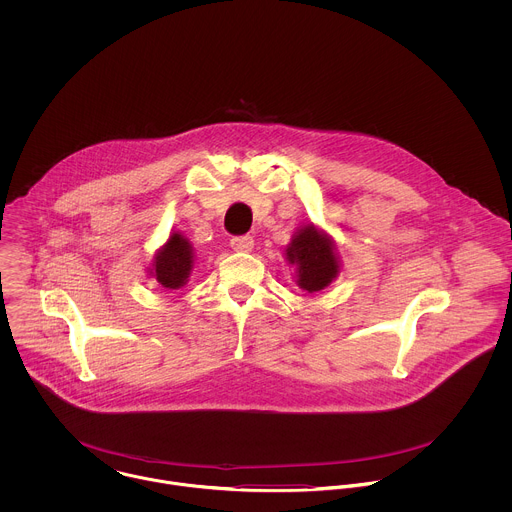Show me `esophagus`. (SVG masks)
I'll return each instance as SVG.
<instances>
[{
  "instance_id": "esophagus-1",
  "label": "esophagus",
  "mask_w": 512,
  "mask_h": 512,
  "mask_svg": "<svg viewBox=\"0 0 512 512\" xmlns=\"http://www.w3.org/2000/svg\"><path fill=\"white\" fill-rule=\"evenodd\" d=\"M230 246L234 252H250L254 248V238L252 236H234L230 240Z\"/></svg>"
}]
</instances>
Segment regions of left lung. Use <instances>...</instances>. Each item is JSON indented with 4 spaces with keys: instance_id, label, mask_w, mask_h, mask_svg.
Wrapping results in <instances>:
<instances>
[{
    "instance_id": "left-lung-1",
    "label": "left lung",
    "mask_w": 512,
    "mask_h": 512,
    "mask_svg": "<svg viewBox=\"0 0 512 512\" xmlns=\"http://www.w3.org/2000/svg\"><path fill=\"white\" fill-rule=\"evenodd\" d=\"M286 260L295 266V284L307 293L325 290L341 272L331 236L315 224H303L293 232Z\"/></svg>"
}]
</instances>
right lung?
Wrapping results in <instances>:
<instances>
[{"mask_svg": "<svg viewBox=\"0 0 512 512\" xmlns=\"http://www.w3.org/2000/svg\"><path fill=\"white\" fill-rule=\"evenodd\" d=\"M195 252L181 232H171L167 242L155 252L147 274L165 290H179L189 282Z\"/></svg>", "mask_w": 512, "mask_h": 512, "instance_id": "1", "label": "right lung"}]
</instances>
